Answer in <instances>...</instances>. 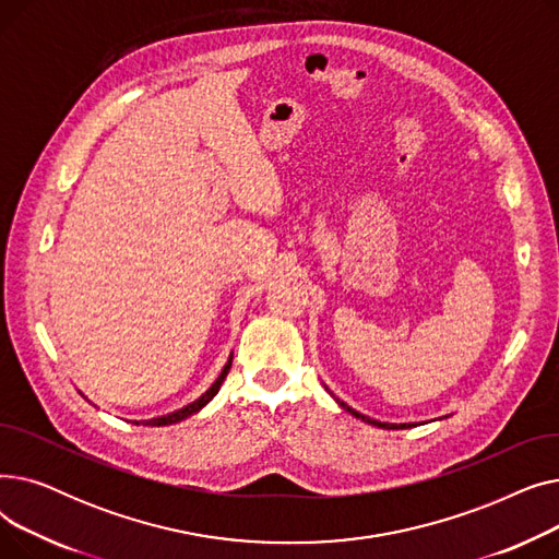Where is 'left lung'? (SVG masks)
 <instances>
[{
  "mask_svg": "<svg viewBox=\"0 0 559 559\" xmlns=\"http://www.w3.org/2000/svg\"><path fill=\"white\" fill-rule=\"evenodd\" d=\"M337 401V399H335ZM344 409H346V413H350V415H354V417H358V419H362L365 424H371V426H378V428H388V430H399V428H413L415 424H383V421H376V419H369V417H365V415H360V413H356V409L354 407H348L346 403H342V401H337Z\"/></svg>",
  "mask_w": 559,
  "mask_h": 559,
  "instance_id": "obj_1",
  "label": "left lung"
}]
</instances>
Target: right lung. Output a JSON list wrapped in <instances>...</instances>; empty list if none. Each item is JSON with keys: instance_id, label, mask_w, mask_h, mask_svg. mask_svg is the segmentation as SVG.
Returning <instances> with one entry per match:
<instances>
[{"instance_id": "add662e5", "label": "right lung", "mask_w": 559, "mask_h": 559, "mask_svg": "<svg viewBox=\"0 0 559 559\" xmlns=\"http://www.w3.org/2000/svg\"><path fill=\"white\" fill-rule=\"evenodd\" d=\"M230 360H233V356L228 358V362L224 365V369H222V373L217 376V380L215 383L205 390L197 401H192L190 405H186V407H181V409H174V413H169V415H163V417H156V419H146V421H133L135 426H169V424H179V421H183V419H188L190 415H194V413H199V409L209 403V401H213V396L219 392V388H222V383H224V378H226V373H228V369H230Z\"/></svg>"}]
</instances>
